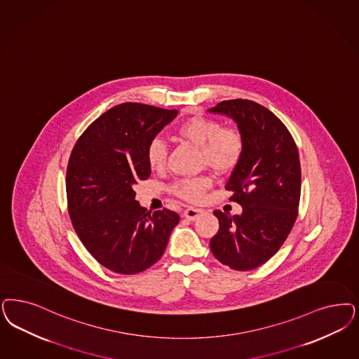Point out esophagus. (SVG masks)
Instances as JSON below:
<instances>
[{
    "instance_id": "34e87169",
    "label": "esophagus",
    "mask_w": 359,
    "mask_h": 359,
    "mask_svg": "<svg viewBox=\"0 0 359 359\" xmlns=\"http://www.w3.org/2000/svg\"><path fill=\"white\" fill-rule=\"evenodd\" d=\"M200 213H201V210H196V208H192V207H189V208H187L184 210V217H186L187 220H189V222H195L196 219H198V216H200Z\"/></svg>"
}]
</instances>
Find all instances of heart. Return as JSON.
<instances>
[{
	"mask_svg": "<svg viewBox=\"0 0 359 359\" xmlns=\"http://www.w3.org/2000/svg\"><path fill=\"white\" fill-rule=\"evenodd\" d=\"M179 139L200 149V161L215 172L235 170L244 152L243 136L233 128H222V124L204 116H192L176 128ZM147 161L152 170H161L167 161V147L161 139H152L147 147ZM207 176L187 177L176 182L172 192L183 200L200 201L210 188Z\"/></svg>",
	"mask_w": 359,
	"mask_h": 359,
	"instance_id": "obj_1",
	"label": "heart"
}]
</instances>
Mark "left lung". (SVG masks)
<instances>
[{"instance_id": "1", "label": "left lung", "mask_w": 359, "mask_h": 359, "mask_svg": "<svg viewBox=\"0 0 359 359\" xmlns=\"http://www.w3.org/2000/svg\"><path fill=\"white\" fill-rule=\"evenodd\" d=\"M231 118L244 140L241 161L225 189L243 207L240 215L222 210L219 232L210 238L213 256L235 271H252L284 244L298 213L301 167L296 143L268 109L248 99L217 103L208 110Z\"/></svg>"}]
</instances>
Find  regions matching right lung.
<instances>
[{
    "label": "right lung",
    "instance_id": "add662e5",
    "mask_svg": "<svg viewBox=\"0 0 359 359\" xmlns=\"http://www.w3.org/2000/svg\"><path fill=\"white\" fill-rule=\"evenodd\" d=\"M177 110L122 103L102 114L72 151L66 192L75 232L93 257L121 274H136L161 259L179 215L147 212L134 187L149 179V143Z\"/></svg>",
    "mask_w": 359,
    "mask_h": 359
}]
</instances>
